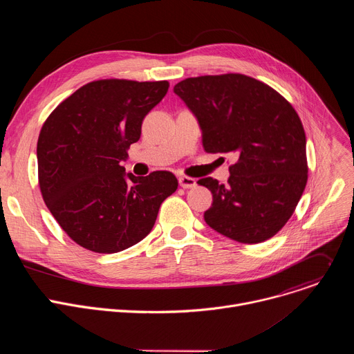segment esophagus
I'll return each mask as SVG.
<instances>
[{
    "instance_id": "obj_1",
    "label": "esophagus",
    "mask_w": 354,
    "mask_h": 354,
    "mask_svg": "<svg viewBox=\"0 0 354 354\" xmlns=\"http://www.w3.org/2000/svg\"><path fill=\"white\" fill-rule=\"evenodd\" d=\"M179 185L180 187L183 189H192V187H196V179L193 178H189V176H179Z\"/></svg>"
}]
</instances>
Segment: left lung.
<instances>
[{
    "label": "left lung",
    "mask_w": 354,
    "mask_h": 354,
    "mask_svg": "<svg viewBox=\"0 0 354 354\" xmlns=\"http://www.w3.org/2000/svg\"><path fill=\"white\" fill-rule=\"evenodd\" d=\"M174 92L196 116L207 153H232L227 185L203 178L213 194L205 221L242 243L276 235L292 216L308 179L306 133L287 100L242 74L186 78Z\"/></svg>",
    "instance_id": "left-lung-1"
}]
</instances>
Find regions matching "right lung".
<instances>
[{
  "mask_svg": "<svg viewBox=\"0 0 354 354\" xmlns=\"http://www.w3.org/2000/svg\"><path fill=\"white\" fill-rule=\"evenodd\" d=\"M168 88V81H92L44 122L37 140L40 192L60 227L82 248L116 254L136 245L178 189L168 171L134 176L120 165Z\"/></svg>",
  "mask_w": 354,
  "mask_h": 354,
  "instance_id": "obj_1",
  "label": "right lung"
}]
</instances>
